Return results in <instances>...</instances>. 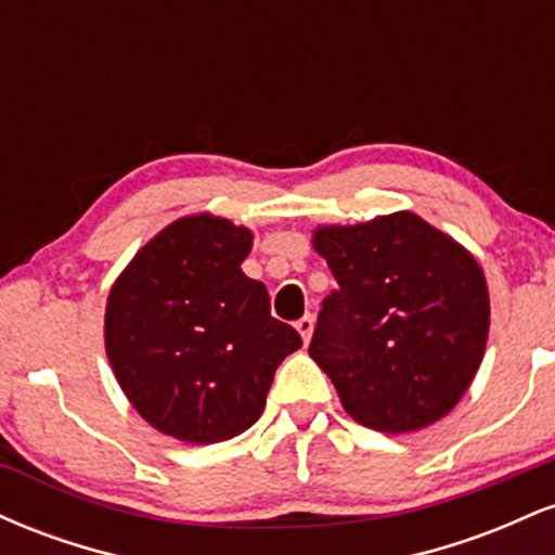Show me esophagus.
Instances as JSON below:
<instances>
[{"mask_svg": "<svg viewBox=\"0 0 555 555\" xmlns=\"http://www.w3.org/2000/svg\"><path fill=\"white\" fill-rule=\"evenodd\" d=\"M313 315H302L297 321V331H299V336H302V341L308 344L310 341V336H313Z\"/></svg>", "mask_w": 555, "mask_h": 555, "instance_id": "obj_1", "label": "esophagus"}]
</instances>
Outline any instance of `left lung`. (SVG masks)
<instances>
[{
	"label": "left lung",
	"mask_w": 555,
	"mask_h": 555,
	"mask_svg": "<svg viewBox=\"0 0 555 555\" xmlns=\"http://www.w3.org/2000/svg\"><path fill=\"white\" fill-rule=\"evenodd\" d=\"M339 289L323 299L310 358L365 428L410 433L449 415L473 384L490 326L467 250L410 211L313 234Z\"/></svg>",
	"instance_id": "8db88e82"
}]
</instances>
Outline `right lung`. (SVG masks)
Returning <instances> with one entry per match:
<instances>
[{
	"label": "right lung",
	"mask_w": 555,
	"mask_h": 555,
	"mask_svg": "<svg viewBox=\"0 0 555 555\" xmlns=\"http://www.w3.org/2000/svg\"><path fill=\"white\" fill-rule=\"evenodd\" d=\"M253 232L221 216L177 219L140 247L109 292L106 354L130 404L156 430L219 443L260 417L273 373L302 347L242 273Z\"/></svg>",
	"instance_id": "obj_1"
}]
</instances>
